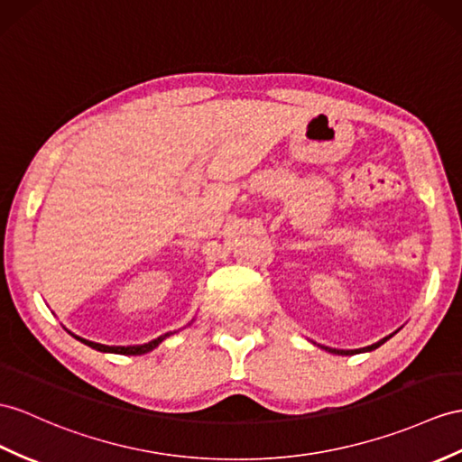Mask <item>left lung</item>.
I'll return each instance as SVG.
<instances>
[{
	"label": "left lung",
	"instance_id": "obj_1",
	"mask_svg": "<svg viewBox=\"0 0 462 462\" xmlns=\"http://www.w3.org/2000/svg\"><path fill=\"white\" fill-rule=\"evenodd\" d=\"M388 339H390V337H386V339H382V341L370 345V346L355 348V351H341V348H329V346H323V348H325V351H329V353H335V355H356V353H363V351H374V348H378L382 343H386Z\"/></svg>",
	"mask_w": 462,
	"mask_h": 462
}]
</instances>
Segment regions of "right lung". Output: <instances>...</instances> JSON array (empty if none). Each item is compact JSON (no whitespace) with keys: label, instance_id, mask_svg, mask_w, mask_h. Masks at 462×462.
<instances>
[{"label":"right lung","instance_id":"obj_1","mask_svg":"<svg viewBox=\"0 0 462 462\" xmlns=\"http://www.w3.org/2000/svg\"><path fill=\"white\" fill-rule=\"evenodd\" d=\"M168 335H171V333L161 335L159 339H152L151 343H144V345H133V346H107V345H99V343H94V341H86V339H82V337H76V335H74V337H76L78 341H82L84 345L92 346V348H96V351H101V353H117V355H144V353L152 351L154 346H159V343H162Z\"/></svg>","mask_w":462,"mask_h":462}]
</instances>
